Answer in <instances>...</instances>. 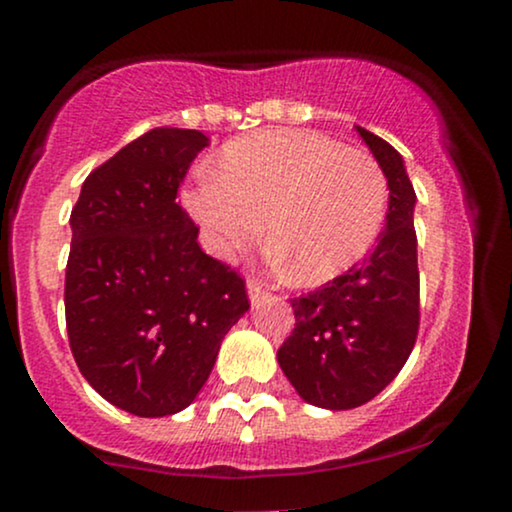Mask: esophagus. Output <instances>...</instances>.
<instances>
[{"label": "esophagus", "instance_id": "esophagus-1", "mask_svg": "<svg viewBox=\"0 0 512 512\" xmlns=\"http://www.w3.org/2000/svg\"><path fill=\"white\" fill-rule=\"evenodd\" d=\"M248 293H250V301L252 303H260L264 296H267V289L260 279H248Z\"/></svg>", "mask_w": 512, "mask_h": 512}]
</instances>
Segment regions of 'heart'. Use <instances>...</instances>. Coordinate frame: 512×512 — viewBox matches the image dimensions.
Segmentation results:
<instances>
[{
    "label": "heart",
    "instance_id": "heart-1",
    "mask_svg": "<svg viewBox=\"0 0 512 512\" xmlns=\"http://www.w3.org/2000/svg\"><path fill=\"white\" fill-rule=\"evenodd\" d=\"M185 204L216 255L262 236L303 284H322L368 255L385 226L390 185L373 156L305 129H272L223 149L204 166Z\"/></svg>",
    "mask_w": 512,
    "mask_h": 512
}]
</instances>
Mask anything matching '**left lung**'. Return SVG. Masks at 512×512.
I'll return each instance as SVG.
<instances>
[{"label": "left lung", "instance_id": "left-lung-1", "mask_svg": "<svg viewBox=\"0 0 512 512\" xmlns=\"http://www.w3.org/2000/svg\"><path fill=\"white\" fill-rule=\"evenodd\" d=\"M356 129L390 185L385 231L361 264L291 298L296 325L276 351L298 395L334 411L361 407L395 380L414 349L421 315L416 192L402 156L368 129Z\"/></svg>", "mask_w": 512, "mask_h": 512}]
</instances>
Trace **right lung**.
<instances>
[{"label": "right lung", "mask_w": 512, "mask_h": 512, "mask_svg": "<svg viewBox=\"0 0 512 512\" xmlns=\"http://www.w3.org/2000/svg\"><path fill=\"white\" fill-rule=\"evenodd\" d=\"M204 146L197 129H151L91 170L69 219V349L98 395L146 419L190 407L250 308L243 276L202 252L178 204Z\"/></svg>", "instance_id": "add662e5"}]
</instances>
